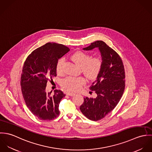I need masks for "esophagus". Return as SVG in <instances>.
<instances>
[{"instance_id": "1", "label": "esophagus", "mask_w": 152, "mask_h": 152, "mask_svg": "<svg viewBox=\"0 0 152 152\" xmlns=\"http://www.w3.org/2000/svg\"><path fill=\"white\" fill-rule=\"evenodd\" d=\"M66 95H68L69 96H73L75 95V94L74 92H67Z\"/></svg>"}]
</instances>
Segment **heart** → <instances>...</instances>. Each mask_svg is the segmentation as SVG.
I'll use <instances>...</instances> for the list:
<instances>
[{
    "label": "heart",
    "mask_w": 152,
    "mask_h": 152,
    "mask_svg": "<svg viewBox=\"0 0 152 152\" xmlns=\"http://www.w3.org/2000/svg\"><path fill=\"white\" fill-rule=\"evenodd\" d=\"M71 60L77 65L81 66L82 72L88 79L96 78L101 72L102 62L99 57L91 56L83 51H78L71 56ZM65 60L63 58H60L56 64V71L58 74L64 73V65ZM86 83L83 77L77 78L68 77L61 81V86L68 91H75L81 88Z\"/></svg>",
    "instance_id": "obj_1"
}]
</instances>
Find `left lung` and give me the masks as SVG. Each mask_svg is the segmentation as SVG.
Listing matches in <instances>:
<instances>
[{
    "label": "left lung",
    "mask_w": 152,
    "mask_h": 152,
    "mask_svg": "<svg viewBox=\"0 0 152 152\" xmlns=\"http://www.w3.org/2000/svg\"><path fill=\"white\" fill-rule=\"evenodd\" d=\"M98 47L102 65L100 73L89 89L97 94L95 98L86 97L80 110L88 119L97 121L105 118L116 107L125 90V72L119 55L103 41L91 44L85 50Z\"/></svg>",
    "instance_id": "left-lung-1"
}]
</instances>
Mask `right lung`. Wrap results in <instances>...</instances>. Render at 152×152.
Listing matches in <instances>:
<instances>
[{
	"mask_svg": "<svg viewBox=\"0 0 152 152\" xmlns=\"http://www.w3.org/2000/svg\"><path fill=\"white\" fill-rule=\"evenodd\" d=\"M69 51L61 44L47 43L28 56L22 69L20 86L24 102L31 112L42 121H51L60 113L59 104L65 96L62 91L45 92L47 83L56 77L58 59Z\"/></svg>",
	"mask_w": 152,
	"mask_h": 152,
	"instance_id": "right-lung-1",
	"label": "right lung"
}]
</instances>
